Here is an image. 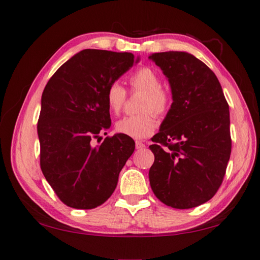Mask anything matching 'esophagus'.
Masks as SVG:
<instances>
[{"instance_id": "esophagus-1", "label": "esophagus", "mask_w": 260, "mask_h": 260, "mask_svg": "<svg viewBox=\"0 0 260 260\" xmlns=\"http://www.w3.org/2000/svg\"><path fill=\"white\" fill-rule=\"evenodd\" d=\"M135 147H136V149H143V148H145V144H143L142 142H136Z\"/></svg>"}]
</instances>
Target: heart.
Segmentation results:
<instances>
[{
    "label": "heart",
    "instance_id": "1",
    "mask_svg": "<svg viewBox=\"0 0 260 260\" xmlns=\"http://www.w3.org/2000/svg\"><path fill=\"white\" fill-rule=\"evenodd\" d=\"M133 92H142L144 95L138 106L139 114L126 116L116 123L117 133L135 139L148 137L156 128V115L166 114L170 108L171 98L161 88V79L150 68H141L129 78ZM127 93L119 82H113L106 90V105L112 114H118L124 108Z\"/></svg>",
    "mask_w": 260,
    "mask_h": 260
}]
</instances>
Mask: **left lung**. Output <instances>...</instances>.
<instances>
[{"label":"left lung","mask_w":260,"mask_h":260,"mask_svg":"<svg viewBox=\"0 0 260 260\" xmlns=\"http://www.w3.org/2000/svg\"><path fill=\"white\" fill-rule=\"evenodd\" d=\"M148 58L168 78L174 101L149 146L150 187L166 205L196 208L223 182L232 149L229 104L214 72L193 55L166 51Z\"/></svg>","instance_id":"left-lung-1"}]
</instances>
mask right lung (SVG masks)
Listing matches in <instances>:
<instances>
[{
    "instance_id": "1",
    "label": "right lung",
    "mask_w": 260,
    "mask_h": 260,
    "mask_svg": "<svg viewBox=\"0 0 260 260\" xmlns=\"http://www.w3.org/2000/svg\"><path fill=\"white\" fill-rule=\"evenodd\" d=\"M134 62L131 52L84 49L66 61L45 86L37 124L41 168L70 208L90 210L103 204L134 152V141L122 134L94 144L111 126L106 90Z\"/></svg>"
}]
</instances>
